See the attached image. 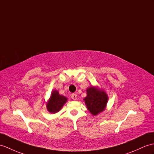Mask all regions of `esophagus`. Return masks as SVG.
<instances>
[{
	"label": "esophagus",
	"mask_w": 154,
	"mask_h": 154,
	"mask_svg": "<svg viewBox=\"0 0 154 154\" xmlns=\"http://www.w3.org/2000/svg\"><path fill=\"white\" fill-rule=\"evenodd\" d=\"M71 98H72L73 100H76L77 99V96L75 94H72V95H71Z\"/></svg>",
	"instance_id": "esophagus-1"
}]
</instances>
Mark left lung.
<instances>
[{"instance_id": "8db88e82", "label": "left lung", "mask_w": 154, "mask_h": 154, "mask_svg": "<svg viewBox=\"0 0 154 154\" xmlns=\"http://www.w3.org/2000/svg\"><path fill=\"white\" fill-rule=\"evenodd\" d=\"M86 91L87 96L83 100L92 115L95 116L103 112L108 102V96L106 91L96 86H91Z\"/></svg>"}]
</instances>
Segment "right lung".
Returning a JSON list of instances; mask_svg holds the SVG:
<instances>
[{
	"label": "right lung",
	"mask_w": 154,
	"mask_h": 154,
	"mask_svg": "<svg viewBox=\"0 0 154 154\" xmlns=\"http://www.w3.org/2000/svg\"><path fill=\"white\" fill-rule=\"evenodd\" d=\"M67 98L59 94L57 90H53L48 100L46 102V109L51 113H58L67 102Z\"/></svg>",
	"instance_id": "right-lung-1"
}]
</instances>
